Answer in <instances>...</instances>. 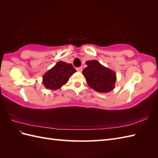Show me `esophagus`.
<instances>
[{"mask_svg": "<svg viewBox=\"0 0 158 158\" xmlns=\"http://www.w3.org/2000/svg\"><path fill=\"white\" fill-rule=\"evenodd\" d=\"M76 70L79 72H81L82 71V67H80V68H76Z\"/></svg>", "mask_w": 158, "mask_h": 158, "instance_id": "1", "label": "esophagus"}]
</instances>
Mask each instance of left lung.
<instances>
[{
    "label": "left lung",
    "mask_w": 158,
    "mask_h": 158,
    "mask_svg": "<svg viewBox=\"0 0 158 158\" xmlns=\"http://www.w3.org/2000/svg\"><path fill=\"white\" fill-rule=\"evenodd\" d=\"M87 67L83 69L88 85L97 92L106 93L115 88L116 73L111 69L105 67L96 60L87 61Z\"/></svg>",
    "instance_id": "left-lung-1"
}]
</instances>
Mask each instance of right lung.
Segmentation results:
<instances>
[{"label":"right lung","instance_id":"1","mask_svg":"<svg viewBox=\"0 0 158 158\" xmlns=\"http://www.w3.org/2000/svg\"><path fill=\"white\" fill-rule=\"evenodd\" d=\"M76 70L71 64L58 61L51 69L44 73L43 77V84L47 89L52 90L60 89L68 82L70 76Z\"/></svg>","mask_w":158,"mask_h":158}]
</instances>
